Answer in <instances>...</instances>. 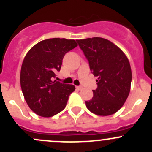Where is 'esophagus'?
I'll list each match as a JSON object with an SVG mask.
<instances>
[{
	"mask_svg": "<svg viewBox=\"0 0 152 152\" xmlns=\"http://www.w3.org/2000/svg\"><path fill=\"white\" fill-rule=\"evenodd\" d=\"M76 88L78 90H82V88H83V87H82V86H76Z\"/></svg>",
	"mask_w": 152,
	"mask_h": 152,
	"instance_id": "obj_1",
	"label": "esophagus"
}]
</instances>
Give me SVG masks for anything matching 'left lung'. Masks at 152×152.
Wrapping results in <instances>:
<instances>
[{"instance_id": "8db88e82", "label": "left lung", "mask_w": 152, "mask_h": 152, "mask_svg": "<svg viewBox=\"0 0 152 152\" xmlns=\"http://www.w3.org/2000/svg\"><path fill=\"white\" fill-rule=\"evenodd\" d=\"M87 59L91 73L97 76V88L86 107L98 115H110L118 111L130 91L132 70L124 52L102 37L77 39Z\"/></svg>"}]
</instances>
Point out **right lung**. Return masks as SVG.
<instances>
[{
	"instance_id": "1",
	"label": "right lung",
	"mask_w": 152,
	"mask_h": 152,
	"mask_svg": "<svg viewBox=\"0 0 152 152\" xmlns=\"http://www.w3.org/2000/svg\"><path fill=\"white\" fill-rule=\"evenodd\" d=\"M74 39L52 38L38 42L27 53L20 71V86L27 104L39 116L52 117L66 107L75 86L54 80Z\"/></svg>"
}]
</instances>
